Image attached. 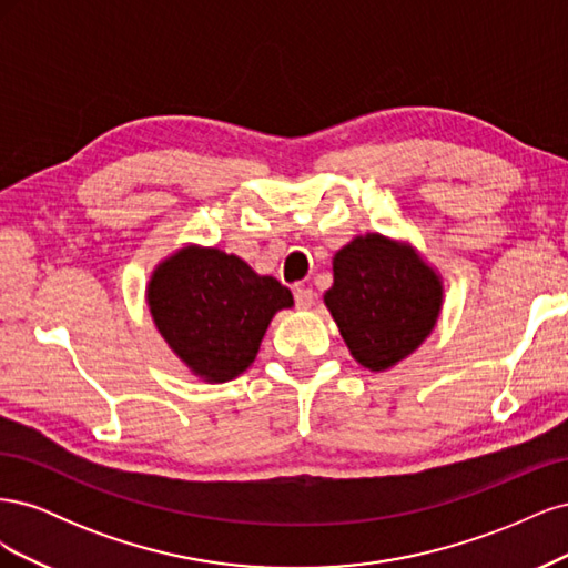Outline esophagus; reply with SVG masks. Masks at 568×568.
I'll return each mask as SVG.
<instances>
[{
    "mask_svg": "<svg viewBox=\"0 0 568 568\" xmlns=\"http://www.w3.org/2000/svg\"><path fill=\"white\" fill-rule=\"evenodd\" d=\"M294 298H296V305L298 307H311L313 305V298H315V294H313V288H307V286H296L294 288Z\"/></svg>",
    "mask_w": 568,
    "mask_h": 568,
    "instance_id": "34e87169",
    "label": "esophagus"
}]
</instances>
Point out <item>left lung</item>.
I'll use <instances>...</instances> for the list:
<instances>
[{"label":"left lung","mask_w":568,"mask_h":568,"mask_svg":"<svg viewBox=\"0 0 568 568\" xmlns=\"http://www.w3.org/2000/svg\"><path fill=\"white\" fill-rule=\"evenodd\" d=\"M440 296L436 272L415 251L367 234L336 253L324 303L357 363L382 372L432 334Z\"/></svg>","instance_id":"8db88e82"}]
</instances>
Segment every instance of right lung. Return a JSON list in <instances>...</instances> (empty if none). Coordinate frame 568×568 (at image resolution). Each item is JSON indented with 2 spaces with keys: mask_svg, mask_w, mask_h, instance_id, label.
Returning a JSON list of instances; mask_svg holds the SVG:
<instances>
[{
  "mask_svg": "<svg viewBox=\"0 0 568 568\" xmlns=\"http://www.w3.org/2000/svg\"><path fill=\"white\" fill-rule=\"evenodd\" d=\"M146 298L168 346L209 382L242 374L274 313L294 305L286 286L255 274L242 257L196 246L159 265Z\"/></svg>",
  "mask_w": 568,
  "mask_h": 568,
  "instance_id": "add662e5",
  "label": "right lung"
}]
</instances>
